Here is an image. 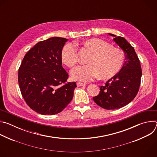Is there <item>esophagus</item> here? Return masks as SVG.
Here are the masks:
<instances>
[{
    "label": "esophagus",
    "instance_id": "34e87169",
    "mask_svg": "<svg viewBox=\"0 0 157 157\" xmlns=\"http://www.w3.org/2000/svg\"><path fill=\"white\" fill-rule=\"evenodd\" d=\"M77 86H86V84L85 83H82V82H78L76 83Z\"/></svg>",
    "mask_w": 157,
    "mask_h": 157
}]
</instances>
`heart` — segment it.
<instances>
[{
    "mask_svg": "<svg viewBox=\"0 0 157 157\" xmlns=\"http://www.w3.org/2000/svg\"><path fill=\"white\" fill-rule=\"evenodd\" d=\"M82 44L92 53L87 60L88 64L77 66L71 71L73 79L87 82L99 75L102 79H109L120 71L124 57L119 48L112 47L108 42L96 38L86 40ZM61 58L70 68L78 63V51L74 44L70 43L64 45Z\"/></svg>",
    "mask_w": 157,
    "mask_h": 157,
    "instance_id": "1",
    "label": "heart"
}]
</instances>
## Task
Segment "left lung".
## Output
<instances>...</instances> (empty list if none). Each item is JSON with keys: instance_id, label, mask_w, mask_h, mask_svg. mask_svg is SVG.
I'll return each mask as SVG.
<instances>
[{"instance_id": "1", "label": "left lung", "mask_w": 157, "mask_h": 157, "mask_svg": "<svg viewBox=\"0 0 157 157\" xmlns=\"http://www.w3.org/2000/svg\"><path fill=\"white\" fill-rule=\"evenodd\" d=\"M114 36V41L123 50L125 63L120 71L104 86H100L99 94L93 98L100 107L113 110L120 109L130 103L137 96L140 85L142 68L140 60L133 47L123 37Z\"/></svg>"}]
</instances>
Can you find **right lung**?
<instances>
[{"label": "right lung", "instance_id": "add662e5", "mask_svg": "<svg viewBox=\"0 0 157 157\" xmlns=\"http://www.w3.org/2000/svg\"><path fill=\"white\" fill-rule=\"evenodd\" d=\"M68 39L52 37L39 41L25 55L18 81L27 104L42 115L61 112L73 98L76 82H67L61 52Z\"/></svg>", "mask_w": 157, "mask_h": 157}]
</instances>
